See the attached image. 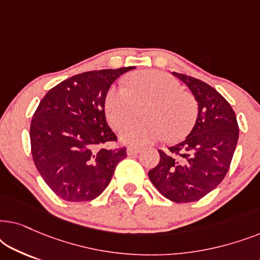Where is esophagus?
Masks as SVG:
<instances>
[{"label":"esophagus","mask_w":260,"mask_h":260,"mask_svg":"<svg viewBox=\"0 0 260 260\" xmlns=\"http://www.w3.org/2000/svg\"><path fill=\"white\" fill-rule=\"evenodd\" d=\"M141 152V149L140 148H134V147H129L126 149V154L129 156H134V155H137Z\"/></svg>","instance_id":"obj_1"}]
</instances>
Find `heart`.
Instances as JSON below:
<instances>
[{
    "instance_id": "obj_1",
    "label": "heart",
    "mask_w": 260,
    "mask_h": 260,
    "mask_svg": "<svg viewBox=\"0 0 260 260\" xmlns=\"http://www.w3.org/2000/svg\"><path fill=\"white\" fill-rule=\"evenodd\" d=\"M125 87H111L105 97V115L118 130L137 116L144 119L129 124L120 131L123 143L141 147L166 137L179 141L193 129L198 118V103L175 78L154 70L129 77Z\"/></svg>"
}]
</instances>
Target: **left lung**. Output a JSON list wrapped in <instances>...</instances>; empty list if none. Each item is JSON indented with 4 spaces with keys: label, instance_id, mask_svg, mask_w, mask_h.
<instances>
[{
    "label": "left lung",
    "instance_id": "1",
    "mask_svg": "<svg viewBox=\"0 0 260 260\" xmlns=\"http://www.w3.org/2000/svg\"><path fill=\"white\" fill-rule=\"evenodd\" d=\"M198 102V118L186 140L158 150V165L149 179L163 197L176 204L200 200L218 187L230 169L239 126L230 103L208 84L173 72Z\"/></svg>",
    "mask_w": 260,
    "mask_h": 260
}]
</instances>
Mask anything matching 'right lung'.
I'll return each mask as SVG.
<instances>
[{"instance_id":"right-lung-1","label":"right lung","mask_w":260,"mask_h":260,"mask_svg":"<svg viewBox=\"0 0 260 260\" xmlns=\"http://www.w3.org/2000/svg\"><path fill=\"white\" fill-rule=\"evenodd\" d=\"M136 67L73 76L41 99L30 123V147L38 172L65 201H91L112 179L125 148L109 149L117 137L106 123L105 97L119 76Z\"/></svg>"}]
</instances>
